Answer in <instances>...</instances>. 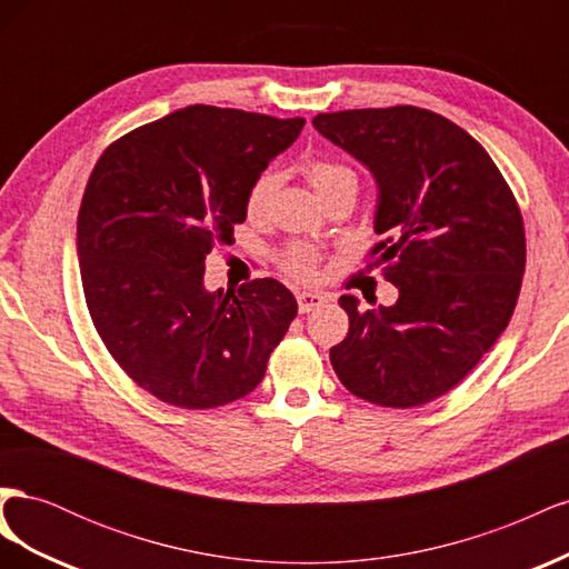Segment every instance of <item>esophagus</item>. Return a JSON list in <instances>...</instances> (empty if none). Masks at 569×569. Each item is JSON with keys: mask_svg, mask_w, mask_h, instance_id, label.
<instances>
[{"mask_svg": "<svg viewBox=\"0 0 569 569\" xmlns=\"http://www.w3.org/2000/svg\"><path fill=\"white\" fill-rule=\"evenodd\" d=\"M297 301H299L301 313H311V311H316V308H320L327 299L322 295H318V291H299Z\"/></svg>", "mask_w": 569, "mask_h": 569, "instance_id": "34e87169", "label": "esophagus"}]
</instances>
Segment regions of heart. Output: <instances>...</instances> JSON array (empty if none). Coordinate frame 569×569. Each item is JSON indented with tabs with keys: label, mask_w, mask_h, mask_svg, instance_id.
Here are the masks:
<instances>
[{
	"label": "heart",
	"mask_w": 569,
	"mask_h": 569,
	"mask_svg": "<svg viewBox=\"0 0 569 569\" xmlns=\"http://www.w3.org/2000/svg\"><path fill=\"white\" fill-rule=\"evenodd\" d=\"M303 173L322 201L327 197L341 192V189L358 187V178L353 170L339 161H332V159H308L303 163ZM274 189H278V178H274V173H261L253 180V184L249 187V194H247L249 218L266 216ZM284 268L291 274H297V278H311V274L316 272V256L311 249L297 244L287 251Z\"/></svg>",
	"instance_id": "heart-1"
}]
</instances>
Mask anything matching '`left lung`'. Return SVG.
I'll list each match as a JSON object with an SVG mask.
<instances>
[{
    "mask_svg": "<svg viewBox=\"0 0 569 569\" xmlns=\"http://www.w3.org/2000/svg\"><path fill=\"white\" fill-rule=\"evenodd\" d=\"M316 130L377 182L370 256L393 306L339 299L349 335L330 349L358 399L412 408L468 375L508 327L525 274V226L508 182L475 137L418 107L318 113Z\"/></svg>",
    "mask_w": 569,
    "mask_h": 569,
    "instance_id": "8db88e82",
    "label": "left lung"
}]
</instances>
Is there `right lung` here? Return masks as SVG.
Instances as JSON below:
<instances>
[{
  "label": "right lung",
  "instance_id": "obj_1",
  "mask_svg": "<svg viewBox=\"0 0 569 569\" xmlns=\"http://www.w3.org/2000/svg\"><path fill=\"white\" fill-rule=\"evenodd\" d=\"M306 120L187 107L101 153L78 213L84 301L116 363L159 401L203 410L261 385L297 318L272 278L203 287L206 256L247 220V194Z\"/></svg>",
  "mask_w": 569,
  "mask_h": 569
}]
</instances>
